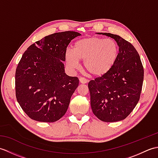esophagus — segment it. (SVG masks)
Wrapping results in <instances>:
<instances>
[{
	"instance_id": "1",
	"label": "esophagus",
	"mask_w": 158,
	"mask_h": 158,
	"mask_svg": "<svg viewBox=\"0 0 158 158\" xmlns=\"http://www.w3.org/2000/svg\"><path fill=\"white\" fill-rule=\"evenodd\" d=\"M79 82H80V83H82V84H85V83H88V81L87 79L83 78V77H80V78H79Z\"/></svg>"
}]
</instances>
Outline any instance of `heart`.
I'll return each instance as SVG.
<instances>
[{
  "instance_id": "heart-1",
  "label": "heart",
  "mask_w": 158,
  "mask_h": 158,
  "mask_svg": "<svg viewBox=\"0 0 158 158\" xmlns=\"http://www.w3.org/2000/svg\"><path fill=\"white\" fill-rule=\"evenodd\" d=\"M119 45L113 39L98 36L83 38L77 41L73 50L66 52L67 65L76 69L79 61H83V68L90 75L101 77L109 73L115 64L119 55Z\"/></svg>"
}]
</instances>
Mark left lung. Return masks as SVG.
I'll list each match as a JSON object with an SVG mask.
<instances>
[{
    "label": "left lung",
    "instance_id": "left-lung-1",
    "mask_svg": "<svg viewBox=\"0 0 158 158\" xmlns=\"http://www.w3.org/2000/svg\"><path fill=\"white\" fill-rule=\"evenodd\" d=\"M102 34L115 39L119 45V55L109 73L89 82L91 108L102 122H119L130 115L139 102L143 66L138 52L130 43L119 35Z\"/></svg>",
    "mask_w": 158,
    "mask_h": 158
}]
</instances>
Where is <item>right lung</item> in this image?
<instances>
[{"label": "right lung", "mask_w": 158, "mask_h": 158, "mask_svg": "<svg viewBox=\"0 0 158 158\" xmlns=\"http://www.w3.org/2000/svg\"><path fill=\"white\" fill-rule=\"evenodd\" d=\"M80 35L74 31L53 33L23 53L16 69L15 93L30 118L54 122L65 115L79 79L66 75L63 62L67 46Z\"/></svg>", "instance_id": "1"}]
</instances>
